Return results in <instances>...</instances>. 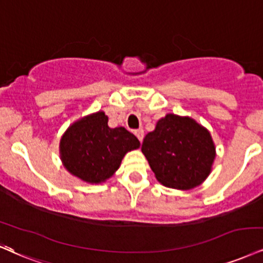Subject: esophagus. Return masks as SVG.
Returning <instances> with one entry per match:
<instances>
[{
    "label": "esophagus",
    "instance_id": "obj_1",
    "mask_svg": "<svg viewBox=\"0 0 263 263\" xmlns=\"http://www.w3.org/2000/svg\"><path fill=\"white\" fill-rule=\"evenodd\" d=\"M135 135H136V137L138 138V140H140V142L142 143V141H143V137H144V131L142 128H140V129H137V131H135Z\"/></svg>",
    "mask_w": 263,
    "mask_h": 263
}]
</instances>
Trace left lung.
<instances>
[{"label":"left lung","instance_id":"1","mask_svg":"<svg viewBox=\"0 0 263 263\" xmlns=\"http://www.w3.org/2000/svg\"><path fill=\"white\" fill-rule=\"evenodd\" d=\"M142 152L166 187L189 190L210 175L216 148L210 132L195 120L167 114L144 137Z\"/></svg>","mask_w":263,"mask_h":263}]
</instances>
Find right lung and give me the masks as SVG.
Here are the masks:
<instances>
[{"instance_id":"1","label":"right lung","mask_w":263,"mask_h":263,"mask_svg":"<svg viewBox=\"0 0 263 263\" xmlns=\"http://www.w3.org/2000/svg\"><path fill=\"white\" fill-rule=\"evenodd\" d=\"M140 141L125 127L110 128L107 116L99 111L77 121L61 138L63 165L83 181H105L119 169L123 156L137 149Z\"/></svg>"}]
</instances>
